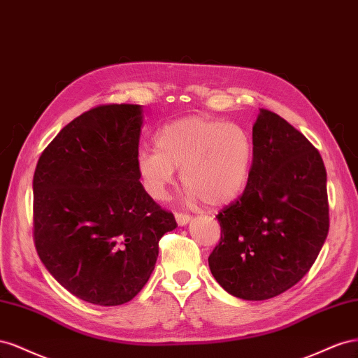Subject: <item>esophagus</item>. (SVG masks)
Instances as JSON below:
<instances>
[{
	"label": "esophagus",
	"instance_id": "1",
	"mask_svg": "<svg viewBox=\"0 0 358 358\" xmlns=\"http://www.w3.org/2000/svg\"><path fill=\"white\" fill-rule=\"evenodd\" d=\"M190 219H192V216L187 213H180V211L176 213V220L180 227H185V224H187L190 222Z\"/></svg>",
	"mask_w": 358,
	"mask_h": 358
}]
</instances>
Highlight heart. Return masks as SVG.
I'll return each mask as SVG.
<instances>
[{"instance_id": "1", "label": "heart", "mask_w": 358, "mask_h": 358, "mask_svg": "<svg viewBox=\"0 0 358 358\" xmlns=\"http://www.w3.org/2000/svg\"><path fill=\"white\" fill-rule=\"evenodd\" d=\"M156 150H142L136 169L148 195L162 201L180 168L182 186L192 199L219 207L238 198L246 189L253 142L241 126L223 120L187 117L163 126Z\"/></svg>"}]
</instances>
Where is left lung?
<instances>
[{"instance_id": "1", "label": "left lung", "mask_w": 358, "mask_h": 358, "mask_svg": "<svg viewBox=\"0 0 358 358\" xmlns=\"http://www.w3.org/2000/svg\"><path fill=\"white\" fill-rule=\"evenodd\" d=\"M250 178L223 207L220 241L208 257L214 279L234 297L268 300L303 279L330 228L320 151L268 109L253 124Z\"/></svg>"}]
</instances>
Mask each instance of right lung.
Here are the masks:
<instances>
[{"label":"right lung","instance_id":"right-lung-1","mask_svg":"<svg viewBox=\"0 0 358 358\" xmlns=\"http://www.w3.org/2000/svg\"><path fill=\"white\" fill-rule=\"evenodd\" d=\"M139 105H99L70 121L33 178L36 250L78 299L118 306L144 288L159 241L177 228L139 181Z\"/></svg>","mask_w":358,"mask_h":358}]
</instances>
